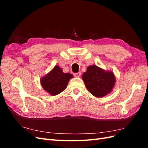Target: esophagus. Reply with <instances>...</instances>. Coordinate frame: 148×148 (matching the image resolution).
<instances>
[{
  "label": "esophagus",
  "mask_w": 148,
  "mask_h": 148,
  "mask_svg": "<svg viewBox=\"0 0 148 148\" xmlns=\"http://www.w3.org/2000/svg\"><path fill=\"white\" fill-rule=\"evenodd\" d=\"M74 76L75 77H79L81 76V72H78L77 73H75Z\"/></svg>",
  "instance_id": "1"
}]
</instances>
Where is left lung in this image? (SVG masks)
<instances>
[{
    "instance_id": "left-lung-1",
    "label": "left lung",
    "mask_w": 148,
    "mask_h": 148,
    "mask_svg": "<svg viewBox=\"0 0 148 148\" xmlns=\"http://www.w3.org/2000/svg\"><path fill=\"white\" fill-rule=\"evenodd\" d=\"M82 79L88 91L96 97H102L112 92L115 77L111 71H106L95 65L88 66Z\"/></svg>"
}]
</instances>
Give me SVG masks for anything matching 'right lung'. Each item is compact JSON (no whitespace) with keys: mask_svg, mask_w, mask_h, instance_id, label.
I'll return each mask as SVG.
<instances>
[{"mask_svg":"<svg viewBox=\"0 0 148 148\" xmlns=\"http://www.w3.org/2000/svg\"><path fill=\"white\" fill-rule=\"evenodd\" d=\"M73 77L72 74L64 73L59 65H56L40 80L44 90L51 96H56L65 90L70 79Z\"/></svg>","mask_w":148,"mask_h":148,"instance_id":"add662e5","label":"right lung"}]
</instances>
